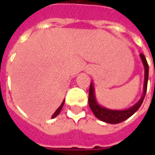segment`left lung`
<instances>
[{
    "label": "left lung",
    "mask_w": 155,
    "mask_h": 155,
    "mask_svg": "<svg viewBox=\"0 0 155 155\" xmlns=\"http://www.w3.org/2000/svg\"><path fill=\"white\" fill-rule=\"evenodd\" d=\"M140 58L142 60L143 66H144V82H143V92L142 97L136 104L132 107L124 110H110L107 108L101 106L98 104L95 95H94V89L93 83L91 82L90 85V92H89V105L91 107V110L94 113V116L101 121H104L105 123L109 124H119L123 122L124 120H127L131 115H133L142 104L146 94L147 84H148V79H149V64L147 63L146 58L143 54H140Z\"/></svg>",
    "instance_id": "left-lung-1"
}]
</instances>
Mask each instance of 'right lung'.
I'll return each instance as SVG.
<instances>
[{
	"label": "right lung",
	"instance_id": "add662e5",
	"mask_svg": "<svg viewBox=\"0 0 155 155\" xmlns=\"http://www.w3.org/2000/svg\"><path fill=\"white\" fill-rule=\"evenodd\" d=\"M64 101H63V102L61 103V106L58 108L57 110H56V111H55L54 114H53V115H52V117H51L52 119H53V118H54V117H56L58 115V114H60V112H61V110H62V107H63V105H64Z\"/></svg>",
	"mask_w": 155,
	"mask_h": 155
}]
</instances>
